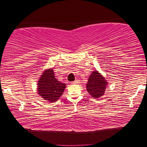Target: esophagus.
<instances>
[{
    "label": "esophagus",
    "instance_id": "34e87169",
    "mask_svg": "<svg viewBox=\"0 0 147 147\" xmlns=\"http://www.w3.org/2000/svg\"><path fill=\"white\" fill-rule=\"evenodd\" d=\"M78 82H79V80H75V81L72 82L71 84H78V83H79Z\"/></svg>",
    "mask_w": 147,
    "mask_h": 147
}]
</instances>
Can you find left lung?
Returning a JSON list of instances; mask_svg holds the SVG:
<instances>
[{
  "label": "left lung",
  "instance_id": "obj_1",
  "mask_svg": "<svg viewBox=\"0 0 147 147\" xmlns=\"http://www.w3.org/2000/svg\"><path fill=\"white\" fill-rule=\"evenodd\" d=\"M105 78L98 71H93L89 77L87 83V91L94 98H100L104 93L107 86Z\"/></svg>",
  "mask_w": 147,
  "mask_h": 147
}]
</instances>
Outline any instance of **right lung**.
Here are the masks:
<instances>
[{
	"mask_svg": "<svg viewBox=\"0 0 147 147\" xmlns=\"http://www.w3.org/2000/svg\"><path fill=\"white\" fill-rule=\"evenodd\" d=\"M38 85L39 95L44 100L51 102L59 99L65 88V84L60 82L55 78L53 69H48L44 72Z\"/></svg>",
	"mask_w": 147,
	"mask_h": 147,
	"instance_id": "right-lung-1",
	"label": "right lung"
}]
</instances>
